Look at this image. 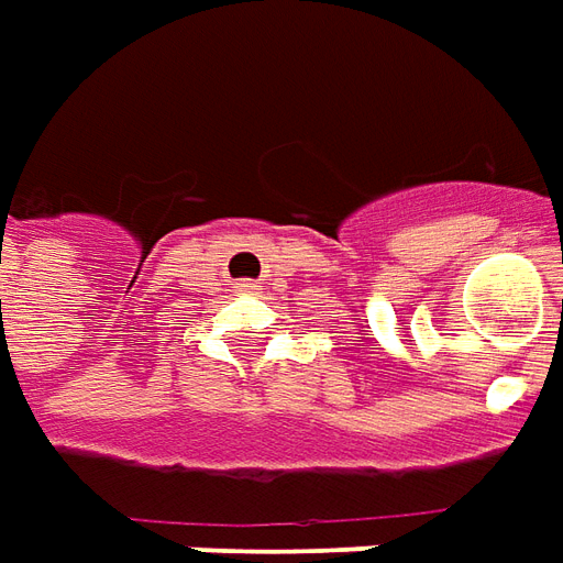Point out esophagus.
<instances>
[{"label": "esophagus", "mask_w": 563, "mask_h": 563, "mask_svg": "<svg viewBox=\"0 0 563 563\" xmlns=\"http://www.w3.org/2000/svg\"><path fill=\"white\" fill-rule=\"evenodd\" d=\"M238 292H241V295H253L255 292V283H250V280L238 283Z\"/></svg>", "instance_id": "1"}]
</instances>
